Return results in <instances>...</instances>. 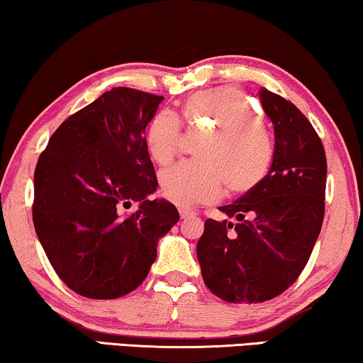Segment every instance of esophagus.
I'll use <instances>...</instances> for the list:
<instances>
[{
  "instance_id": "obj_1",
  "label": "esophagus",
  "mask_w": 363,
  "mask_h": 363,
  "mask_svg": "<svg viewBox=\"0 0 363 363\" xmlns=\"http://www.w3.org/2000/svg\"><path fill=\"white\" fill-rule=\"evenodd\" d=\"M178 213H180L182 219H188V218H194V216H196V211H193V209L185 208V206L178 208Z\"/></svg>"
}]
</instances>
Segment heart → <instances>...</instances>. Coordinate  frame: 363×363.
Here are the masks:
<instances>
[{"label":"heart","instance_id":"1","mask_svg":"<svg viewBox=\"0 0 363 363\" xmlns=\"http://www.w3.org/2000/svg\"><path fill=\"white\" fill-rule=\"evenodd\" d=\"M180 118L190 128L208 130L196 162L162 170L160 193L180 206L211 203L225 191L234 196L259 186L269 173L275 147L250 98L234 86L196 91L180 106ZM180 123L169 111L157 113L147 125L145 145L150 159L165 165L180 143Z\"/></svg>","mask_w":363,"mask_h":363}]
</instances>
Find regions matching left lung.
Returning <instances> with one entry per match:
<instances>
[{
	"label": "left lung",
	"instance_id": "left-lung-1",
	"mask_svg": "<svg viewBox=\"0 0 363 363\" xmlns=\"http://www.w3.org/2000/svg\"><path fill=\"white\" fill-rule=\"evenodd\" d=\"M275 128V155L259 186L206 219L196 255L206 286L228 303H264L301 275L321 233L325 162L319 135L299 109L260 88Z\"/></svg>",
	"mask_w": 363,
	"mask_h": 363
}]
</instances>
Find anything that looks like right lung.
Masks as SVG:
<instances>
[{"label": "right lung", "instance_id": "add662e5", "mask_svg": "<svg viewBox=\"0 0 363 363\" xmlns=\"http://www.w3.org/2000/svg\"><path fill=\"white\" fill-rule=\"evenodd\" d=\"M164 96L118 86L60 124L34 172L33 220L47 259L78 295L114 299L145 280L180 214L147 199L157 177L145 128ZM130 201L134 213L123 214Z\"/></svg>", "mask_w": 363, "mask_h": 363}]
</instances>
